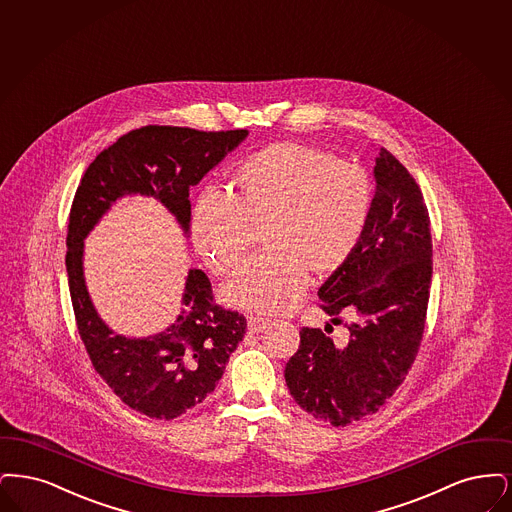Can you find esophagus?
<instances>
[{"label": "esophagus", "mask_w": 512, "mask_h": 512, "mask_svg": "<svg viewBox=\"0 0 512 512\" xmlns=\"http://www.w3.org/2000/svg\"><path fill=\"white\" fill-rule=\"evenodd\" d=\"M267 325H269V321L264 319V317H248V331L250 333H264L267 329Z\"/></svg>", "instance_id": "34e87169"}]
</instances>
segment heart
<instances>
[{
    "mask_svg": "<svg viewBox=\"0 0 512 512\" xmlns=\"http://www.w3.org/2000/svg\"><path fill=\"white\" fill-rule=\"evenodd\" d=\"M373 191L354 164L310 145L283 141L243 160L229 193L210 189L195 202L193 245L216 273L245 256L248 225H260L262 252L223 285L229 306L260 315L292 310L310 271L331 275L356 252L369 223Z\"/></svg>",
    "mask_w": 512,
    "mask_h": 512,
    "instance_id": "1",
    "label": "heart"
}]
</instances>
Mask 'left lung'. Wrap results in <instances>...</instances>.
Masks as SVG:
<instances>
[{
	"instance_id": "1",
	"label": "left lung",
	"mask_w": 512,
	"mask_h": 512,
	"mask_svg": "<svg viewBox=\"0 0 512 512\" xmlns=\"http://www.w3.org/2000/svg\"><path fill=\"white\" fill-rule=\"evenodd\" d=\"M375 197L363 239L317 292L348 340L300 331L285 367L290 396L315 419L346 426L377 413L409 373L423 340L432 279V237L423 193L386 149L375 156ZM325 330L333 331L327 323Z\"/></svg>"
}]
</instances>
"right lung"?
Wrapping results in <instances>:
<instances>
[{
  "label": "right lung",
  "mask_w": 512,
  "mask_h": 512,
  "mask_svg": "<svg viewBox=\"0 0 512 512\" xmlns=\"http://www.w3.org/2000/svg\"><path fill=\"white\" fill-rule=\"evenodd\" d=\"M248 130L199 132L178 126H143L95 156L70 208L67 273L78 333L95 371L128 407L151 419H176L208 398L229 356L246 333V319L214 306L204 271L189 269L176 321L141 338L116 334L95 310L84 277V241L112 204L141 195L158 200L189 233V189Z\"/></svg>",
  "instance_id": "right-lung-1"
}]
</instances>
